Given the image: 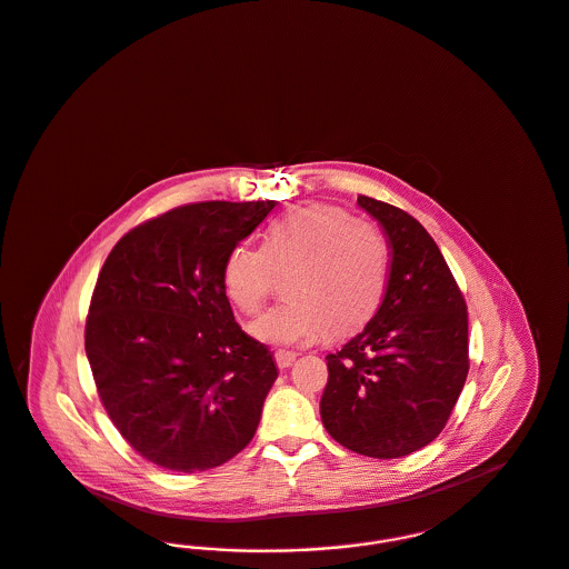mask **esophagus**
<instances>
[{"label": "esophagus", "instance_id": "1", "mask_svg": "<svg viewBox=\"0 0 569 569\" xmlns=\"http://www.w3.org/2000/svg\"><path fill=\"white\" fill-rule=\"evenodd\" d=\"M295 359H297V352H295V350L281 349L274 352V361H277L279 368H290V366L295 363Z\"/></svg>", "mask_w": 569, "mask_h": 569}]
</instances>
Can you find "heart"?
<instances>
[{
    "instance_id": "b5f03b06",
    "label": "heart",
    "mask_w": 569,
    "mask_h": 569,
    "mask_svg": "<svg viewBox=\"0 0 569 569\" xmlns=\"http://www.w3.org/2000/svg\"><path fill=\"white\" fill-rule=\"evenodd\" d=\"M286 299L270 307L251 333L270 345H299L366 327L383 301L390 249L383 233L340 206L309 203L272 220L262 249L236 242L222 262V290L251 316L283 274Z\"/></svg>"
}]
</instances>
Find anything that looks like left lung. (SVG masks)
<instances>
[{
	"label": "left lung",
	"mask_w": 569,
	"mask_h": 569,
	"mask_svg": "<svg viewBox=\"0 0 569 569\" xmlns=\"http://www.w3.org/2000/svg\"><path fill=\"white\" fill-rule=\"evenodd\" d=\"M357 203L386 231L390 279L363 331L327 355L320 418L327 433L352 452L398 459L438 438L463 390L468 307L418 220L366 194Z\"/></svg>",
	"instance_id": "8db88e82"
}]
</instances>
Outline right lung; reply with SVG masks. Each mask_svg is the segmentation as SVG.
I'll return each mask as SVG.
<instances>
[{"label":"right lung","instance_id":"1","mask_svg":"<svg viewBox=\"0 0 569 569\" xmlns=\"http://www.w3.org/2000/svg\"><path fill=\"white\" fill-rule=\"evenodd\" d=\"M274 203L173 208L130 229L97 277L84 347L99 400L131 448L164 470L222 466L258 431L277 368L236 322L222 262Z\"/></svg>","mask_w":569,"mask_h":569}]
</instances>
